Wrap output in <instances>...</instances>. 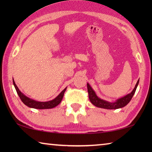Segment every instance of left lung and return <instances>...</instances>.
Returning a JSON list of instances; mask_svg holds the SVG:
<instances>
[{
	"mask_svg": "<svg viewBox=\"0 0 152 152\" xmlns=\"http://www.w3.org/2000/svg\"><path fill=\"white\" fill-rule=\"evenodd\" d=\"M138 83H139V80L137 81L133 91H132L130 93H129V94H127V95L117 99L114 102L106 101L105 100H103V99H101V98H99V96L96 95L94 90L93 89V88L88 83H87V86H88L89 98L92 104L98 108L109 109V110L121 108L123 107H124V106H125L129 102L131 101V100L132 98H133L135 91H136Z\"/></svg>",
	"mask_w": 152,
	"mask_h": 152,
	"instance_id": "8db88e82",
	"label": "left lung"
}]
</instances>
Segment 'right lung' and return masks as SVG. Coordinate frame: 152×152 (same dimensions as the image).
<instances>
[{"mask_svg":"<svg viewBox=\"0 0 152 152\" xmlns=\"http://www.w3.org/2000/svg\"><path fill=\"white\" fill-rule=\"evenodd\" d=\"M13 83H14L16 91H17L18 95H19V98L21 99V101L29 108H33L35 109H50L56 107L58 104H59L61 101H62L64 96V93L66 89V88H64L63 91L58 95V96H57L54 99L51 100V101L40 102L30 99L29 97H28V96H25L23 93H21V91L18 88V86H16L14 78H13Z\"/></svg>","mask_w":152,"mask_h":152,"instance_id":"add662e5","label":"right lung"}]
</instances>
